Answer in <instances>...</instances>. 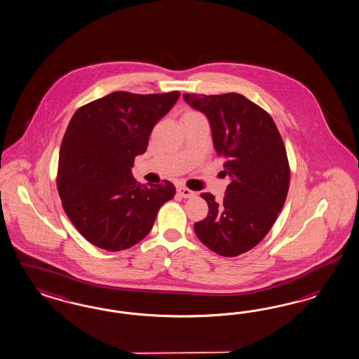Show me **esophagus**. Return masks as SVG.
Wrapping results in <instances>:
<instances>
[{
	"instance_id": "34e87169",
	"label": "esophagus",
	"mask_w": 359,
	"mask_h": 359,
	"mask_svg": "<svg viewBox=\"0 0 359 359\" xmlns=\"http://www.w3.org/2000/svg\"><path fill=\"white\" fill-rule=\"evenodd\" d=\"M177 194L182 196V198H192V196H195V192L194 191H191V189H188L186 187L180 186L177 187Z\"/></svg>"
}]
</instances>
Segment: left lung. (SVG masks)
Masks as SVG:
<instances>
[{
    "label": "left lung",
    "instance_id": "1",
    "mask_svg": "<svg viewBox=\"0 0 359 359\" xmlns=\"http://www.w3.org/2000/svg\"><path fill=\"white\" fill-rule=\"evenodd\" d=\"M183 98L207 116L213 146L231 179L222 203L201 194L210 210L194 229L210 250L235 257L260 243L284 207L290 180L284 142L271 115L244 95Z\"/></svg>",
    "mask_w": 359,
    "mask_h": 359
}]
</instances>
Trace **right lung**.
Masks as SVG:
<instances>
[{"label":"right lung","mask_w":359,"mask_h":359,"mask_svg":"<svg viewBox=\"0 0 359 359\" xmlns=\"http://www.w3.org/2000/svg\"><path fill=\"white\" fill-rule=\"evenodd\" d=\"M179 97V91H115L73 115L61 144L57 187L67 217L93 245L110 252L135 245L175 196L172 183L142 186L131 168Z\"/></svg>","instance_id":"right-lung-1"}]
</instances>
